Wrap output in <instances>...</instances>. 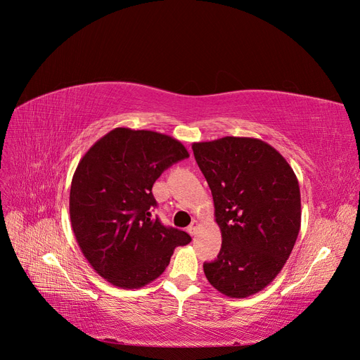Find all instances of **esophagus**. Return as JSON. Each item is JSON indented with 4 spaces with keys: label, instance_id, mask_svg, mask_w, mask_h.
<instances>
[{
    "label": "esophagus",
    "instance_id": "1",
    "mask_svg": "<svg viewBox=\"0 0 360 360\" xmlns=\"http://www.w3.org/2000/svg\"><path fill=\"white\" fill-rule=\"evenodd\" d=\"M197 228H198V221H197V220H193V223H191L190 226H188V232H190V235H195Z\"/></svg>",
    "mask_w": 360,
    "mask_h": 360
}]
</instances>
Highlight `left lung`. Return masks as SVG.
<instances>
[{
    "mask_svg": "<svg viewBox=\"0 0 360 360\" xmlns=\"http://www.w3.org/2000/svg\"><path fill=\"white\" fill-rule=\"evenodd\" d=\"M221 231L217 258L204 262L210 285L229 297H247L274 280L300 229V191L293 169L257 139L223 137L194 143Z\"/></svg>",
    "mask_w": 360,
    "mask_h": 360,
    "instance_id": "obj_1",
    "label": "left lung"
}]
</instances>
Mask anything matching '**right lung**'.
I'll return each mask as SVG.
<instances>
[{
	"instance_id": "obj_1",
	"label": "right lung",
	"mask_w": 360,
	"mask_h": 360,
	"mask_svg": "<svg viewBox=\"0 0 360 360\" xmlns=\"http://www.w3.org/2000/svg\"><path fill=\"white\" fill-rule=\"evenodd\" d=\"M186 148L155 131L115 128L94 143L75 169L71 228L90 266L113 286L139 289L158 278L174 250L191 242L151 216V188Z\"/></svg>"
}]
</instances>
